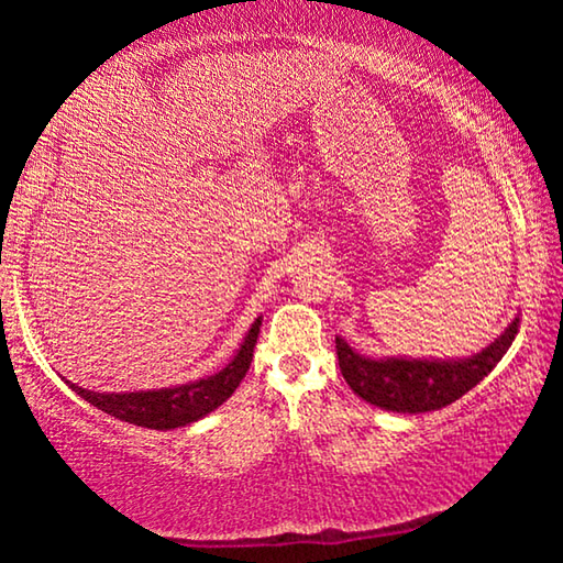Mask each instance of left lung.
I'll list each match as a JSON object with an SVG mask.
<instances>
[{"mask_svg":"<svg viewBox=\"0 0 563 563\" xmlns=\"http://www.w3.org/2000/svg\"><path fill=\"white\" fill-rule=\"evenodd\" d=\"M519 330L514 318L501 335L472 357H367L335 338L340 373L352 393L389 412H432L452 405L507 355Z\"/></svg>","mask_w":563,"mask_h":563,"instance_id":"obj_1","label":"left lung"}]
</instances>
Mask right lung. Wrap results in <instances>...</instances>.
Returning a JSON list of instances; mask_svg holds the SVG:
<instances>
[{
  "instance_id": "1",
  "label": "right lung",
  "mask_w": 563,
  "mask_h": 563,
  "mask_svg": "<svg viewBox=\"0 0 563 563\" xmlns=\"http://www.w3.org/2000/svg\"><path fill=\"white\" fill-rule=\"evenodd\" d=\"M263 316L255 318L251 330L245 332L241 347L235 350L231 362L218 373L190 379L184 385L161 387V389H139V393H93V389L79 387L66 379L76 395L87 399L101 412L121 419V422L146 427V430H176V427L194 424L213 409L221 407L228 397L241 385L253 360V347L261 332Z\"/></svg>"
}]
</instances>
